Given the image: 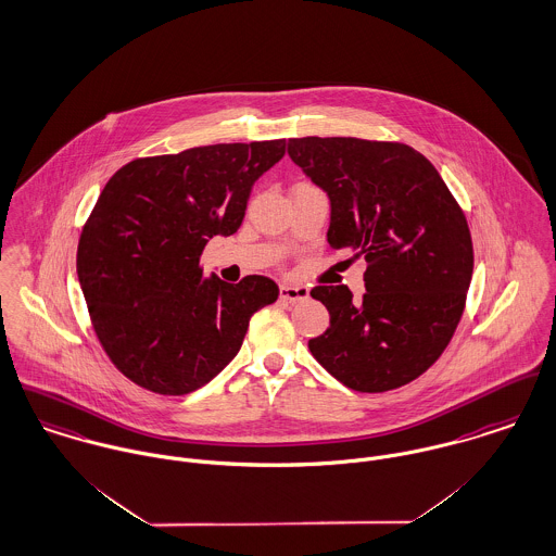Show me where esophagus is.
I'll list each match as a JSON object with an SVG mask.
<instances>
[{
    "label": "esophagus",
    "instance_id": "esophagus-1",
    "mask_svg": "<svg viewBox=\"0 0 556 556\" xmlns=\"http://www.w3.org/2000/svg\"><path fill=\"white\" fill-rule=\"evenodd\" d=\"M280 298L285 302H303V300L309 298V291H307V287H302V285L285 282V285H280Z\"/></svg>",
    "mask_w": 556,
    "mask_h": 556
}]
</instances>
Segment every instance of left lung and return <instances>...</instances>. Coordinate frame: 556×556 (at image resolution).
Instances as JSON below:
<instances>
[{
	"label": "left lung",
	"instance_id": "8db88e82",
	"mask_svg": "<svg viewBox=\"0 0 556 556\" xmlns=\"http://www.w3.org/2000/svg\"><path fill=\"white\" fill-rule=\"evenodd\" d=\"M289 156L331 202L327 242L367 261L365 293L314 287L329 329L314 358L358 393L400 389L446 351L473 271L467 218L427 156L400 142L291 138Z\"/></svg>",
	"mask_w": 556,
	"mask_h": 556
}]
</instances>
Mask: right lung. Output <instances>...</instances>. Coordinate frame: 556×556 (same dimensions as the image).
Returning <instances> with one entry per match:
<instances>
[{
    "label": "right lung",
    "mask_w": 556,
    "mask_h": 556,
    "mask_svg": "<svg viewBox=\"0 0 556 556\" xmlns=\"http://www.w3.org/2000/svg\"><path fill=\"white\" fill-rule=\"evenodd\" d=\"M285 140L142 156L103 187L76 269L96 336L116 369L159 395L207 384L240 351L251 316L278 300L265 276L203 278L214 236L240 229L253 185Z\"/></svg>",
    "instance_id": "add662e5"
}]
</instances>
